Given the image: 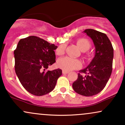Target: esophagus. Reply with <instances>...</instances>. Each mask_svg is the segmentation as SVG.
I'll use <instances>...</instances> for the list:
<instances>
[{
	"instance_id": "1",
	"label": "esophagus",
	"mask_w": 125,
	"mask_h": 125,
	"mask_svg": "<svg viewBox=\"0 0 125 125\" xmlns=\"http://www.w3.org/2000/svg\"><path fill=\"white\" fill-rule=\"evenodd\" d=\"M68 73H69V72L64 71V70H62V74H68Z\"/></svg>"
}]
</instances>
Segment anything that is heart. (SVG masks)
I'll return each mask as SVG.
<instances>
[{
	"mask_svg": "<svg viewBox=\"0 0 125 125\" xmlns=\"http://www.w3.org/2000/svg\"><path fill=\"white\" fill-rule=\"evenodd\" d=\"M77 45L81 51H86L90 48L91 43L89 41L86 39H80L77 41ZM65 51V45H60L56 50L57 55H61L64 54ZM57 65L62 70L66 71H70L80 68L81 63L78 60L74 59L71 57H65L60 58L57 61Z\"/></svg>",
	"mask_w": 125,
	"mask_h": 125,
	"instance_id": "b5f03b06",
	"label": "heart"
}]
</instances>
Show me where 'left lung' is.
I'll return each mask as SVG.
<instances>
[{
  "mask_svg": "<svg viewBox=\"0 0 125 125\" xmlns=\"http://www.w3.org/2000/svg\"><path fill=\"white\" fill-rule=\"evenodd\" d=\"M83 33L93 41L95 56L85 68L80 71L73 88L78 94L91 96L103 90L109 80L112 71L114 48L105 33L93 29H86Z\"/></svg>",
  "mask_w": 125,
  "mask_h": 125,
  "instance_id": "obj_1",
  "label": "left lung"
}]
</instances>
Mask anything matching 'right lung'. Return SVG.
I'll return each mask as SVG.
<instances>
[{
	"instance_id": "obj_1",
	"label": "right lung",
	"mask_w": 125,
	"mask_h": 125,
	"mask_svg": "<svg viewBox=\"0 0 125 125\" xmlns=\"http://www.w3.org/2000/svg\"><path fill=\"white\" fill-rule=\"evenodd\" d=\"M57 45L36 36L22 39L14 51L15 71L20 83L27 91L42 96L53 90L62 75L58 68L45 70L55 62L54 50Z\"/></svg>"
}]
</instances>
